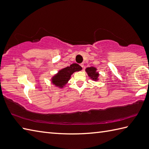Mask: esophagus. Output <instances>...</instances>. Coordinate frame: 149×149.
<instances>
[{
    "mask_svg": "<svg viewBox=\"0 0 149 149\" xmlns=\"http://www.w3.org/2000/svg\"><path fill=\"white\" fill-rule=\"evenodd\" d=\"M80 65H81V67L82 68H84V63H81Z\"/></svg>",
    "mask_w": 149,
    "mask_h": 149,
    "instance_id": "obj_1",
    "label": "esophagus"
}]
</instances>
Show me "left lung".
Here are the masks:
<instances>
[{"mask_svg": "<svg viewBox=\"0 0 149 149\" xmlns=\"http://www.w3.org/2000/svg\"><path fill=\"white\" fill-rule=\"evenodd\" d=\"M96 69L95 67H89L86 69V71L87 72L89 77H91L93 80H97L98 77V73L96 72Z\"/></svg>", "mask_w": 149, "mask_h": 149, "instance_id": "1", "label": "left lung"}]
</instances>
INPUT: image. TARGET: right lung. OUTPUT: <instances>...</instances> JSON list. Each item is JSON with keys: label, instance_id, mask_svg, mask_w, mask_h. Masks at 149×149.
<instances>
[{"label": "right lung", "instance_id": "obj_1", "mask_svg": "<svg viewBox=\"0 0 149 149\" xmlns=\"http://www.w3.org/2000/svg\"><path fill=\"white\" fill-rule=\"evenodd\" d=\"M82 69L80 65L77 63H73L70 65V67L64 68L58 72L52 79V81L55 85L63 87V85L65 84L70 79L71 75L74 72L79 71Z\"/></svg>", "mask_w": 149, "mask_h": 149}]
</instances>
